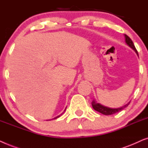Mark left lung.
Returning a JSON list of instances; mask_svg holds the SVG:
<instances>
[{
    "label": "left lung",
    "mask_w": 148,
    "mask_h": 148,
    "mask_svg": "<svg viewBox=\"0 0 148 148\" xmlns=\"http://www.w3.org/2000/svg\"><path fill=\"white\" fill-rule=\"evenodd\" d=\"M125 42H126V43L128 44V45L130 46L131 48H133V49L134 50L137 54V51L136 48H135L134 44H133V42L132 40H131V38L127 35H125ZM129 103H130V102H129L127 104L125 105L124 106H122V107H121V108H108V107L102 106V105L100 104L99 103H97L96 102H95L94 100L92 101V105L93 108H94L95 110L98 111V112L102 113V114H103L111 115V114H115V113H116L118 112H120V111L123 110V109H124L125 108H126L127 106H128Z\"/></svg>",
    "instance_id": "obj_1"
}]
</instances>
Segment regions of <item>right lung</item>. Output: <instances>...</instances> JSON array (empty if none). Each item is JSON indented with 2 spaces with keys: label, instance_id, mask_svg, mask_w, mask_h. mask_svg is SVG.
Here are the masks:
<instances>
[{
  "label": "right lung",
  "instance_id": "1",
  "mask_svg": "<svg viewBox=\"0 0 148 148\" xmlns=\"http://www.w3.org/2000/svg\"><path fill=\"white\" fill-rule=\"evenodd\" d=\"M64 111H65V110H64ZM64 112H62V114H60V115H58V116H56V117H55V118H54V119H57V118H58V117H60V116H61V115H62V114H63V113H64ZM52 119H51V120H52ZM48 121H50V120H48Z\"/></svg>",
  "mask_w": 148,
  "mask_h": 148
}]
</instances>
